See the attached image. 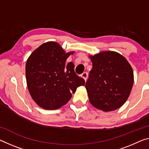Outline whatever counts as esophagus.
I'll list each match as a JSON object with an SVG mask.
<instances>
[{
  "mask_svg": "<svg viewBox=\"0 0 149 149\" xmlns=\"http://www.w3.org/2000/svg\"><path fill=\"white\" fill-rule=\"evenodd\" d=\"M87 76H88V74H87V72H84V73H83V74H81V77H82L83 78H84L85 81L87 79Z\"/></svg>",
  "mask_w": 149,
  "mask_h": 149,
  "instance_id": "esophagus-1",
  "label": "esophagus"
}]
</instances>
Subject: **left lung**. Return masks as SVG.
Masks as SVG:
<instances>
[{
  "label": "left lung",
  "mask_w": 149,
  "mask_h": 149,
  "mask_svg": "<svg viewBox=\"0 0 149 149\" xmlns=\"http://www.w3.org/2000/svg\"><path fill=\"white\" fill-rule=\"evenodd\" d=\"M93 68L85 84L89 102L104 112L114 111L124 104L132 91L134 75L130 63L115 51L89 55Z\"/></svg>",
  "instance_id": "left-lung-1"
}]
</instances>
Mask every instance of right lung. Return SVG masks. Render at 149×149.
I'll list each match as a JSON object with an SVG mask.
<instances>
[{"instance_id":"1","label":"right lung","mask_w":149,"mask_h":149,"mask_svg":"<svg viewBox=\"0 0 149 149\" xmlns=\"http://www.w3.org/2000/svg\"><path fill=\"white\" fill-rule=\"evenodd\" d=\"M74 51L65 52L60 44L49 41L37 48L27 60L26 75L29 94L45 110L65 105L77 88L85 85L74 72V64L65 61Z\"/></svg>"}]
</instances>
